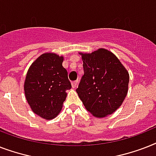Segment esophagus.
Wrapping results in <instances>:
<instances>
[{
	"label": "esophagus",
	"mask_w": 156,
	"mask_h": 156,
	"mask_svg": "<svg viewBox=\"0 0 156 156\" xmlns=\"http://www.w3.org/2000/svg\"><path fill=\"white\" fill-rule=\"evenodd\" d=\"M78 81H73V82H72V87L73 88H76V87L78 86Z\"/></svg>",
	"instance_id": "obj_1"
}]
</instances>
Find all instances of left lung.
Masks as SVG:
<instances>
[{
	"label": "left lung",
	"mask_w": 156,
	"mask_h": 156,
	"mask_svg": "<svg viewBox=\"0 0 156 156\" xmlns=\"http://www.w3.org/2000/svg\"><path fill=\"white\" fill-rule=\"evenodd\" d=\"M80 55L84 74L76 89L78 96L95 117L111 115L127 95L128 71L112 52L104 48Z\"/></svg>",
	"instance_id": "8db88e82"
}]
</instances>
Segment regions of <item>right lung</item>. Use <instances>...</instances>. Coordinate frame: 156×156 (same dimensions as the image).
<instances>
[{"label":"right lung","mask_w":156,"mask_h":156,"mask_svg":"<svg viewBox=\"0 0 156 156\" xmlns=\"http://www.w3.org/2000/svg\"><path fill=\"white\" fill-rule=\"evenodd\" d=\"M63 61V56L56 53H44L31 64L27 73L26 99L31 110L46 120L58 115L66 99V91L71 88Z\"/></svg>","instance_id":"right-lung-1"}]
</instances>
